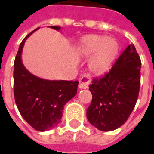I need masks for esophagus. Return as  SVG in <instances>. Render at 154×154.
Returning <instances> with one entry per match:
<instances>
[{
  "mask_svg": "<svg viewBox=\"0 0 154 154\" xmlns=\"http://www.w3.org/2000/svg\"><path fill=\"white\" fill-rule=\"evenodd\" d=\"M91 82V77L89 74H84L82 77H81L80 82L78 87L81 89H87L88 88V85Z\"/></svg>",
  "mask_w": 154,
  "mask_h": 154,
  "instance_id": "1",
  "label": "esophagus"
}]
</instances>
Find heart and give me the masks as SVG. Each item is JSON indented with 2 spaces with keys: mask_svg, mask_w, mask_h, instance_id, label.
I'll return each mask as SVG.
<instances>
[{
  "mask_svg": "<svg viewBox=\"0 0 154 154\" xmlns=\"http://www.w3.org/2000/svg\"><path fill=\"white\" fill-rule=\"evenodd\" d=\"M119 51V43L104 35L86 36L78 45V52L82 57H93L89 63V67L97 76L103 75L110 70Z\"/></svg>",
  "mask_w": 154,
  "mask_h": 154,
  "instance_id": "b5f03b06",
  "label": "heart"
}]
</instances>
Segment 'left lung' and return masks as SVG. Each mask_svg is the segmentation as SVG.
Here are the masks:
<instances>
[{
    "label": "left lung",
    "mask_w": 154,
    "mask_h": 154,
    "mask_svg": "<svg viewBox=\"0 0 154 154\" xmlns=\"http://www.w3.org/2000/svg\"><path fill=\"white\" fill-rule=\"evenodd\" d=\"M141 61L134 44H129L104 77L89 86L92 95L87 110L88 121L101 131H111L124 125L139 97Z\"/></svg>",
    "instance_id": "left-lung-1"
}]
</instances>
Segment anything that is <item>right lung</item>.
<instances>
[{"label":"right lung","mask_w":154,"mask_h":154,"mask_svg":"<svg viewBox=\"0 0 154 154\" xmlns=\"http://www.w3.org/2000/svg\"><path fill=\"white\" fill-rule=\"evenodd\" d=\"M59 30V26H50ZM20 45L14 63V96L20 113L29 125L38 131L54 129L61 122L67 102L76 96L78 81L46 80L29 72L21 60L26 39Z\"/></svg>","instance_id":"right-lung-1"}]
</instances>
